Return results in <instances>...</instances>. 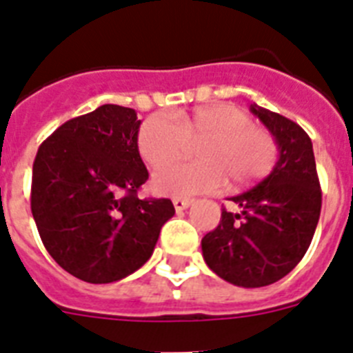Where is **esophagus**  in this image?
Wrapping results in <instances>:
<instances>
[{
  "label": "esophagus",
  "instance_id": "1",
  "mask_svg": "<svg viewBox=\"0 0 353 353\" xmlns=\"http://www.w3.org/2000/svg\"><path fill=\"white\" fill-rule=\"evenodd\" d=\"M173 205H174V210L176 212H182L187 210V208L192 205V199H183V198H174L173 199Z\"/></svg>",
  "mask_w": 353,
  "mask_h": 353
}]
</instances>
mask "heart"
<instances>
[{
	"instance_id": "heart-1",
	"label": "heart",
	"mask_w": 353,
	"mask_h": 353,
	"mask_svg": "<svg viewBox=\"0 0 353 353\" xmlns=\"http://www.w3.org/2000/svg\"><path fill=\"white\" fill-rule=\"evenodd\" d=\"M189 143L196 148L198 164H173L154 176L157 192L189 198L219 191L227 176L233 185H248L274 170L277 145L267 130L258 129L252 118L232 104H210L192 113H157L139 129V154L152 168L176 161Z\"/></svg>"
}]
</instances>
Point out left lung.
<instances>
[{
  "label": "left lung",
  "mask_w": 353,
  "mask_h": 353,
  "mask_svg": "<svg viewBox=\"0 0 353 353\" xmlns=\"http://www.w3.org/2000/svg\"><path fill=\"white\" fill-rule=\"evenodd\" d=\"M249 111L272 134L276 166L251 191L230 198L240 210H223L201 251L221 279L260 288L283 279L302 260L320 219L322 191L310 136L269 109L251 104Z\"/></svg>",
  "instance_id": "8db88e82"
}]
</instances>
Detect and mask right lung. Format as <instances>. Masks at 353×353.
I'll use <instances>...</instances> for the list:
<instances>
[{
    "instance_id": "obj_1",
    "label": "right lung",
    "mask_w": 353,
    "mask_h": 353,
    "mask_svg": "<svg viewBox=\"0 0 353 353\" xmlns=\"http://www.w3.org/2000/svg\"><path fill=\"white\" fill-rule=\"evenodd\" d=\"M136 111L104 104L72 118L40 145L31 214L52 260L81 281H120L150 260L170 199H139L148 180Z\"/></svg>"
}]
</instances>
